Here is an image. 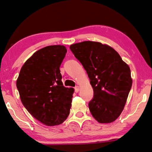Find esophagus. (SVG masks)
Masks as SVG:
<instances>
[{
    "label": "esophagus",
    "instance_id": "obj_1",
    "mask_svg": "<svg viewBox=\"0 0 152 152\" xmlns=\"http://www.w3.org/2000/svg\"><path fill=\"white\" fill-rule=\"evenodd\" d=\"M79 91H80L79 86H76V87H75V92H78Z\"/></svg>",
    "mask_w": 152,
    "mask_h": 152
}]
</instances>
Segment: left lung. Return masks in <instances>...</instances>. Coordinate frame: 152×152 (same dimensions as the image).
Here are the masks:
<instances>
[{
  "mask_svg": "<svg viewBox=\"0 0 152 152\" xmlns=\"http://www.w3.org/2000/svg\"><path fill=\"white\" fill-rule=\"evenodd\" d=\"M86 71L93 88L90 111L101 123L115 121L122 113L132 86L129 66L114 49L85 41L70 46Z\"/></svg>",
  "mask_w": 152,
  "mask_h": 152,
  "instance_id": "1",
  "label": "left lung"
}]
</instances>
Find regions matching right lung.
Listing matches in <instances>:
<instances>
[{
	"mask_svg": "<svg viewBox=\"0 0 152 152\" xmlns=\"http://www.w3.org/2000/svg\"><path fill=\"white\" fill-rule=\"evenodd\" d=\"M66 52L60 45L35 51L22 66L16 82L23 106L47 126L60 125L70 114L74 90L63 86L60 70Z\"/></svg>",
	"mask_w": 152,
	"mask_h": 152,
	"instance_id": "add662e5",
	"label": "right lung"
}]
</instances>
